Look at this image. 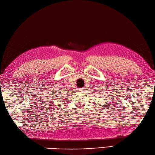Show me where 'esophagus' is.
<instances>
[{"instance_id":"obj_1","label":"esophagus","mask_w":155,"mask_h":155,"mask_svg":"<svg viewBox=\"0 0 155 155\" xmlns=\"http://www.w3.org/2000/svg\"><path fill=\"white\" fill-rule=\"evenodd\" d=\"M82 90H83V89H79L78 91H82Z\"/></svg>"}]
</instances>
